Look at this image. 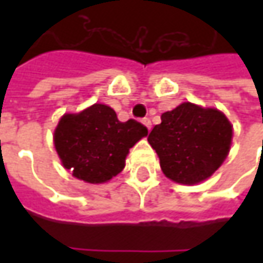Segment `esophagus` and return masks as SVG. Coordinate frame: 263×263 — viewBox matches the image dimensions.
<instances>
[{
	"instance_id": "34e87169",
	"label": "esophagus",
	"mask_w": 263,
	"mask_h": 263,
	"mask_svg": "<svg viewBox=\"0 0 263 263\" xmlns=\"http://www.w3.org/2000/svg\"><path fill=\"white\" fill-rule=\"evenodd\" d=\"M142 123H143V126L146 127L147 130H151V128H152V123H151V120H149V118H143V120H142Z\"/></svg>"
}]
</instances>
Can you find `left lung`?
<instances>
[{
	"instance_id": "left-lung-1",
	"label": "left lung",
	"mask_w": 263,
	"mask_h": 263,
	"mask_svg": "<svg viewBox=\"0 0 263 263\" xmlns=\"http://www.w3.org/2000/svg\"><path fill=\"white\" fill-rule=\"evenodd\" d=\"M231 139L233 126L221 111L183 102L161 116L147 142L165 177L180 184H197L226 161Z\"/></svg>"
}]
</instances>
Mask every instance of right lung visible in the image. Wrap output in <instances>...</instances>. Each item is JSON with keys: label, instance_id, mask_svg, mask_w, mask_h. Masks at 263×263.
Returning <instances> with one entry per match:
<instances>
[{"label": "right lung", "instance_id": "obj_1", "mask_svg": "<svg viewBox=\"0 0 263 263\" xmlns=\"http://www.w3.org/2000/svg\"><path fill=\"white\" fill-rule=\"evenodd\" d=\"M147 135L136 120L121 123L116 111L93 104L77 114H64L54 132V145L66 170L86 183H105L123 171L128 149Z\"/></svg>", "mask_w": 263, "mask_h": 263}]
</instances>
